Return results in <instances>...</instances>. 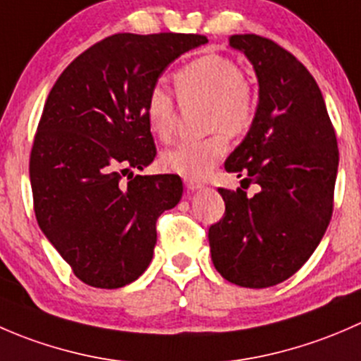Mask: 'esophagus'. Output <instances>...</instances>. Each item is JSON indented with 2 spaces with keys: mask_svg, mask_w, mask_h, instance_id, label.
I'll return each mask as SVG.
<instances>
[{
  "mask_svg": "<svg viewBox=\"0 0 361 361\" xmlns=\"http://www.w3.org/2000/svg\"><path fill=\"white\" fill-rule=\"evenodd\" d=\"M184 184L189 191H196V189L202 188V184H200L198 180H192V179H184Z\"/></svg>",
  "mask_w": 361,
  "mask_h": 361,
  "instance_id": "esophagus-1",
  "label": "esophagus"
}]
</instances>
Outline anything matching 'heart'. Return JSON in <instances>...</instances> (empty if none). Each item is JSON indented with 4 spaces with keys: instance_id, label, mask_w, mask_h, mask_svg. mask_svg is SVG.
<instances>
[{
    "instance_id": "heart-1",
    "label": "heart",
    "mask_w": 361,
    "mask_h": 361,
    "mask_svg": "<svg viewBox=\"0 0 361 361\" xmlns=\"http://www.w3.org/2000/svg\"><path fill=\"white\" fill-rule=\"evenodd\" d=\"M177 96L184 106L205 103V126L214 130L202 140L182 142L163 154V169L185 179H202L226 154L228 133L237 137L252 126L256 117V94L244 78V71L230 58L203 56L182 66L173 75ZM176 99L163 85H154L145 98L149 128L161 142L173 140L177 133Z\"/></svg>"
}]
</instances>
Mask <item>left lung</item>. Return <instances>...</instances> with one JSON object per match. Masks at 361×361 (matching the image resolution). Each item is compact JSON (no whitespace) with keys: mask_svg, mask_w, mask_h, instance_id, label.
<instances>
[{"mask_svg":"<svg viewBox=\"0 0 361 361\" xmlns=\"http://www.w3.org/2000/svg\"><path fill=\"white\" fill-rule=\"evenodd\" d=\"M230 45L255 66L259 103L255 123L224 163L259 191L219 188L224 216L209 228L212 263L230 283L269 288L302 269L334 212L338 147L323 94L291 52L259 35Z\"/></svg>","mask_w":361,"mask_h":361,"instance_id":"left-lung-1","label":"left lung"}]
</instances>
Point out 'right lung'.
Returning <instances> with one entry per match:
<instances>
[{
	"label": "right lung",
	"instance_id": "obj_1",
	"mask_svg": "<svg viewBox=\"0 0 361 361\" xmlns=\"http://www.w3.org/2000/svg\"><path fill=\"white\" fill-rule=\"evenodd\" d=\"M203 44V35H112L71 61L49 92L30 156L35 216L89 286L123 288L151 263L156 221L179 203L182 180L133 177L156 158L145 98L172 61Z\"/></svg>",
	"mask_w": 361,
	"mask_h": 361
}]
</instances>
